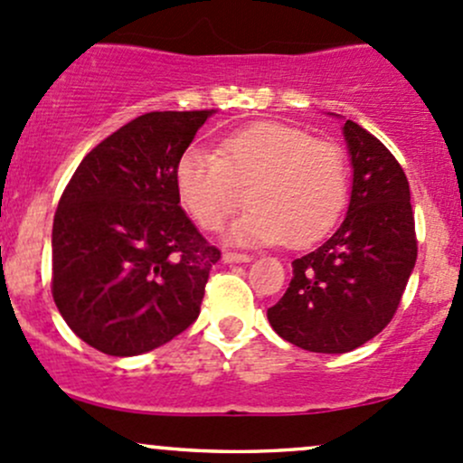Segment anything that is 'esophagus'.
Listing matches in <instances>:
<instances>
[{"label": "esophagus", "mask_w": 463, "mask_h": 463, "mask_svg": "<svg viewBox=\"0 0 463 463\" xmlns=\"http://www.w3.org/2000/svg\"><path fill=\"white\" fill-rule=\"evenodd\" d=\"M223 263H248L250 261V255H243V252H223Z\"/></svg>", "instance_id": "esophagus-1"}]
</instances>
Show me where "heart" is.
Returning <instances> with one entry per match:
<instances>
[{"mask_svg":"<svg viewBox=\"0 0 463 463\" xmlns=\"http://www.w3.org/2000/svg\"><path fill=\"white\" fill-rule=\"evenodd\" d=\"M175 189L204 231H220L250 200L255 206L232 226V241L306 246L338 220L347 197V165L334 142L263 120L226 136L217 156L184 151L175 166Z\"/></svg>","mask_w":463,"mask_h":463,"instance_id":"heart-1","label":"heart"}]
</instances>
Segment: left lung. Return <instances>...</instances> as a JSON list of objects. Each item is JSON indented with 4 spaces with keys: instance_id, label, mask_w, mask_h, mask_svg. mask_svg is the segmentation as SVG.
<instances>
[{
    "instance_id": "1",
    "label": "left lung",
    "mask_w": 463,
    "mask_h": 463,
    "mask_svg": "<svg viewBox=\"0 0 463 463\" xmlns=\"http://www.w3.org/2000/svg\"><path fill=\"white\" fill-rule=\"evenodd\" d=\"M352 162L347 215L327 241L292 261V281L268 309L272 329L317 354H345L393 318L418 259L402 166L375 136L345 120Z\"/></svg>"
}]
</instances>
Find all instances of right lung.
<instances>
[{
	"label": "right lung",
	"mask_w": 463,
	"mask_h": 463,
	"mask_svg": "<svg viewBox=\"0 0 463 463\" xmlns=\"http://www.w3.org/2000/svg\"><path fill=\"white\" fill-rule=\"evenodd\" d=\"M213 114H142L96 145L65 186L52 223V297L90 347L140 355L200 317L220 250L182 211L175 166Z\"/></svg>",
	"instance_id": "1"
}]
</instances>
